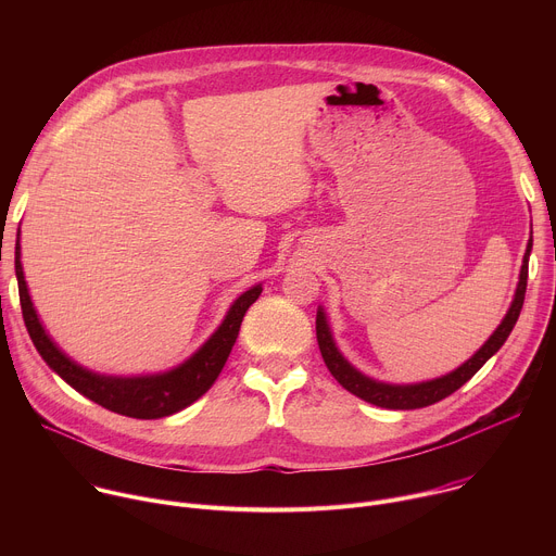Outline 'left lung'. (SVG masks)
<instances>
[{"label":"left lung","mask_w":556,"mask_h":556,"mask_svg":"<svg viewBox=\"0 0 556 556\" xmlns=\"http://www.w3.org/2000/svg\"><path fill=\"white\" fill-rule=\"evenodd\" d=\"M532 251V240L528 242L526 255H523V264H521V273H519V283H517V292L515 299L504 316V321L500 324V328L491 334V339L475 352L464 365H459L455 371L427 380V382H416V384H389V382H380L374 380L365 374H361L356 367H352L343 354L339 352L324 307H319L316 312V341H319V350L321 356L330 369V374L341 382V387H345L350 393L358 395L365 403H371L376 407L382 409H422L429 407L433 403H440L446 395H451L453 391H457L464 382H468L475 374L482 369V365L506 343V339L510 337L519 312L523 307V296H526V286H528V257Z\"/></svg>","instance_id":"1"}]
</instances>
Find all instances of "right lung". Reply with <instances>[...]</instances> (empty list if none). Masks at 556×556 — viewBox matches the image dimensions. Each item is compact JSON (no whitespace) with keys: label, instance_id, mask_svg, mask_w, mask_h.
<instances>
[{"label":"right lung","instance_id":"add662e5","mask_svg":"<svg viewBox=\"0 0 556 556\" xmlns=\"http://www.w3.org/2000/svg\"><path fill=\"white\" fill-rule=\"evenodd\" d=\"M20 232H17V255H15V273L20 283V301H22V314L28 328V334L41 354V358L48 363L50 369H54L72 389L84 393L86 399L94 401L97 405L138 420H155L165 418L176 412H182L191 403H195L200 395H204L215 378L219 376L235 341L240 334V326L247 309L257 301L262 294V283L253 286L244 294L235 299L230 309L226 312L222 326L213 332V337L182 365L151 376H105L94 374L81 365H76L70 356H65L52 339L46 334L39 316L35 312V305L28 294V286L24 279V268L20 260Z\"/></svg>","mask_w":556,"mask_h":556}]
</instances>
